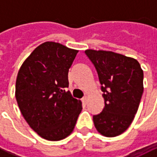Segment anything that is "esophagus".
Masks as SVG:
<instances>
[{"mask_svg": "<svg viewBox=\"0 0 157 157\" xmlns=\"http://www.w3.org/2000/svg\"><path fill=\"white\" fill-rule=\"evenodd\" d=\"M82 102H83L84 104H86V103H87V97H86V96H85V97L82 99Z\"/></svg>", "mask_w": 157, "mask_h": 157, "instance_id": "esophagus-1", "label": "esophagus"}]
</instances>
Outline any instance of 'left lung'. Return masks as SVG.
<instances>
[{
  "mask_svg": "<svg viewBox=\"0 0 157 157\" xmlns=\"http://www.w3.org/2000/svg\"><path fill=\"white\" fill-rule=\"evenodd\" d=\"M95 66L105 105L94 115L97 131L106 137L120 136L128 128L137 113L143 93V71L129 57L106 51L86 50Z\"/></svg>",
  "mask_w": 157,
  "mask_h": 157,
  "instance_id": "left-lung-1",
  "label": "left lung"
}]
</instances>
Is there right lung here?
Listing matches in <instances>:
<instances>
[{
  "instance_id": "1",
  "label": "right lung",
  "mask_w": 157,
  "mask_h": 157,
  "mask_svg": "<svg viewBox=\"0 0 157 157\" xmlns=\"http://www.w3.org/2000/svg\"><path fill=\"white\" fill-rule=\"evenodd\" d=\"M77 50L45 42L21 64L15 82V99L32 129L48 141L71 135L82 110L69 91L68 71Z\"/></svg>"
}]
</instances>
